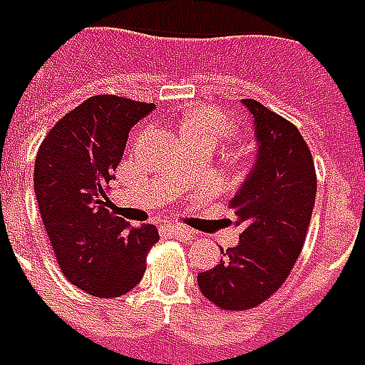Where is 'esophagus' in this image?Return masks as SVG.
I'll use <instances>...</instances> for the list:
<instances>
[{
	"label": "esophagus",
	"instance_id": "esophagus-1",
	"mask_svg": "<svg viewBox=\"0 0 365 365\" xmlns=\"http://www.w3.org/2000/svg\"><path fill=\"white\" fill-rule=\"evenodd\" d=\"M169 232L173 236L182 237V240H188V237H192V234H195L188 226H180V224H173V226H169Z\"/></svg>",
	"mask_w": 365,
	"mask_h": 365
}]
</instances>
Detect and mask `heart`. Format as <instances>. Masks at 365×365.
<instances>
[{
    "instance_id": "1",
    "label": "heart",
    "mask_w": 365,
    "mask_h": 365,
    "mask_svg": "<svg viewBox=\"0 0 365 365\" xmlns=\"http://www.w3.org/2000/svg\"><path fill=\"white\" fill-rule=\"evenodd\" d=\"M232 129H234V121L226 118L224 113L216 110H198L185 121L182 131H204V133H210L214 139H220V137L230 135Z\"/></svg>"
}]
</instances>
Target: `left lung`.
<instances>
[{
  "mask_svg": "<svg viewBox=\"0 0 365 365\" xmlns=\"http://www.w3.org/2000/svg\"><path fill=\"white\" fill-rule=\"evenodd\" d=\"M244 104L257 159L230 200L240 244L214 269L198 273L200 293L224 311L255 309L277 293L301 255L317 196V170L301 131L257 100Z\"/></svg>",
  "mask_w": 365,
  "mask_h": 365,
  "instance_id": "8db88e82",
  "label": "left lung"
}]
</instances>
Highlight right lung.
<instances>
[{"mask_svg": "<svg viewBox=\"0 0 365 365\" xmlns=\"http://www.w3.org/2000/svg\"><path fill=\"white\" fill-rule=\"evenodd\" d=\"M153 104L92 96L46 133L35 161V196L64 277L100 299L129 293L159 242L153 224L131 228L108 200L129 129Z\"/></svg>", "mask_w": 365, "mask_h": 365, "instance_id": "obj_1", "label": "right lung"}]
</instances>
